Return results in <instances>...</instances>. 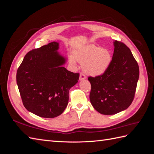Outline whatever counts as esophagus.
Listing matches in <instances>:
<instances>
[{"label":"esophagus","mask_w":154,"mask_h":154,"mask_svg":"<svg viewBox=\"0 0 154 154\" xmlns=\"http://www.w3.org/2000/svg\"><path fill=\"white\" fill-rule=\"evenodd\" d=\"M85 79H86V76H85V74L81 72L80 74V80H85Z\"/></svg>","instance_id":"34e87169"}]
</instances>
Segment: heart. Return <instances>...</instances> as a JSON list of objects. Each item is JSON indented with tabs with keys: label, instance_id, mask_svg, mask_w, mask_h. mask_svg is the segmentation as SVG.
I'll use <instances>...</instances> for the list:
<instances>
[{
	"label": "heart",
	"instance_id": "1",
	"mask_svg": "<svg viewBox=\"0 0 154 154\" xmlns=\"http://www.w3.org/2000/svg\"><path fill=\"white\" fill-rule=\"evenodd\" d=\"M69 60L72 65H76L77 61L80 62L87 74L99 76L109 67L112 55L109 49L90 44L74 51V55L69 56Z\"/></svg>",
	"mask_w": 154,
	"mask_h": 154
}]
</instances>
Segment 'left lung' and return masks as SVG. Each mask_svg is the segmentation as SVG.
<instances>
[{"instance_id": "left-lung-1", "label": "left lung", "mask_w": 154, "mask_h": 154, "mask_svg": "<svg viewBox=\"0 0 154 154\" xmlns=\"http://www.w3.org/2000/svg\"><path fill=\"white\" fill-rule=\"evenodd\" d=\"M109 67L101 75L89 76L90 101L100 114L112 115L127 109L134 98L139 76V66L130 49L122 42H114Z\"/></svg>"}]
</instances>
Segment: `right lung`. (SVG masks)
Returning <instances> with one entry per match:
<instances>
[{
	"label": "right lung",
	"mask_w": 154,
	"mask_h": 154,
	"mask_svg": "<svg viewBox=\"0 0 154 154\" xmlns=\"http://www.w3.org/2000/svg\"><path fill=\"white\" fill-rule=\"evenodd\" d=\"M53 42L27 53L18 68L17 83L25 108L42 118H53L63 113L68 104L70 88L80 74L69 71Z\"/></svg>",
	"instance_id": "right-lung-1"
}]
</instances>
